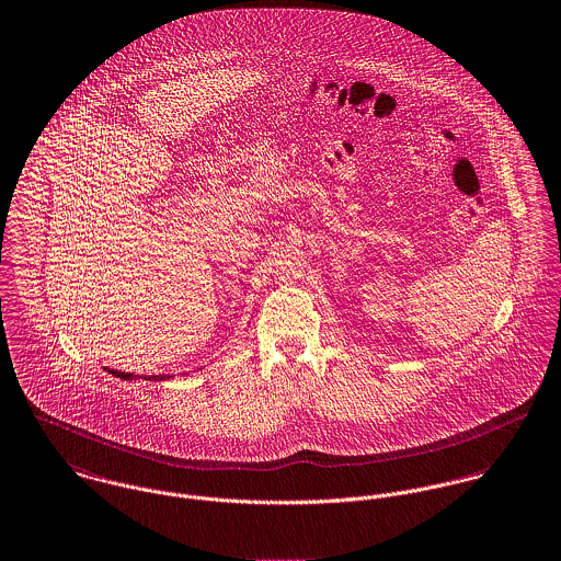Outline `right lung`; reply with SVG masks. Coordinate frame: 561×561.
<instances>
[{"instance_id": "add662e5", "label": "right lung", "mask_w": 561, "mask_h": 561, "mask_svg": "<svg viewBox=\"0 0 561 561\" xmlns=\"http://www.w3.org/2000/svg\"><path fill=\"white\" fill-rule=\"evenodd\" d=\"M110 373L114 374V376H118V378H126V380L133 378V374L130 373H118V370H110ZM144 378H148V380H163V376H144Z\"/></svg>"}]
</instances>
